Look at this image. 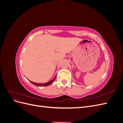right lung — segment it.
Listing matches in <instances>:
<instances>
[{"mask_svg":"<svg viewBox=\"0 0 123 123\" xmlns=\"http://www.w3.org/2000/svg\"><path fill=\"white\" fill-rule=\"evenodd\" d=\"M56 75H55V77L53 78V79L51 80L50 81H48V82L47 83H34V82H33V81H30V82L33 84V85H34L35 86H38V87H44V86H49L50 85H51L53 81L55 80V79H56Z\"/></svg>","mask_w":123,"mask_h":123,"instance_id":"right-lung-1","label":"right lung"}]
</instances>
